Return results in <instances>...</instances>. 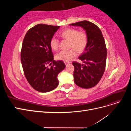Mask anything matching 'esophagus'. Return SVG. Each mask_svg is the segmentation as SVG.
Wrapping results in <instances>:
<instances>
[{"instance_id": "esophagus-1", "label": "esophagus", "mask_w": 131, "mask_h": 131, "mask_svg": "<svg viewBox=\"0 0 131 131\" xmlns=\"http://www.w3.org/2000/svg\"><path fill=\"white\" fill-rule=\"evenodd\" d=\"M64 63H65L66 65H67L69 63V62H64Z\"/></svg>"}]
</instances>
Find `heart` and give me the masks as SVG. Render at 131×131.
<instances>
[{"label": "heart", "instance_id": "b5f03b06", "mask_svg": "<svg viewBox=\"0 0 131 131\" xmlns=\"http://www.w3.org/2000/svg\"><path fill=\"white\" fill-rule=\"evenodd\" d=\"M60 37L70 41L69 47L74 49L69 51H62L56 54V58L58 60L68 62L76 56V50L79 53L84 51L88 44V37L87 34L83 31H79L74 28H67L59 34ZM59 40L55 37H52L50 41L51 49L54 51L58 50L59 47Z\"/></svg>", "mask_w": 131, "mask_h": 131}]
</instances>
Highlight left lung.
Returning <instances> with one entry per match:
<instances>
[{"mask_svg":"<svg viewBox=\"0 0 131 131\" xmlns=\"http://www.w3.org/2000/svg\"><path fill=\"white\" fill-rule=\"evenodd\" d=\"M80 26L88 37V44L79 57L85 64L73 62L74 80L75 84L83 89H90L100 81L105 69L106 48L100 29L94 23L82 21L70 24Z\"/></svg>","mask_w":131,"mask_h":131,"instance_id":"1","label":"left lung"}]
</instances>
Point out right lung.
<instances>
[{
	"label": "right lung",
	"mask_w": 131,
	"mask_h": 131,
	"mask_svg": "<svg viewBox=\"0 0 131 131\" xmlns=\"http://www.w3.org/2000/svg\"><path fill=\"white\" fill-rule=\"evenodd\" d=\"M59 27L37 25L27 31L23 39L21 52L23 72L30 86L39 92L56 89L59 84L57 75L66 67L63 61L53 60L50 45Z\"/></svg>",
	"instance_id": "obj_1"
}]
</instances>
